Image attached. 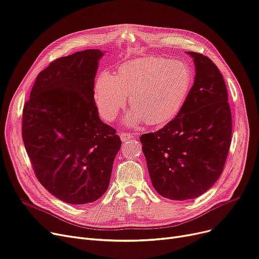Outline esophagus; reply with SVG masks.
<instances>
[{
    "mask_svg": "<svg viewBox=\"0 0 259 259\" xmlns=\"http://www.w3.org/2000/svg\"><path fill=\"white\" fill-rule=\"evenodd\" d=\"M120 139L122 142H126V141H129L131 139H133V136L131 133H128V132H122L120 133Z\"/></svg>",
    "mask_w": 259,
    "mask_h": 259,
    "instance_id": "esophagus-1",
    "label": "esophagus"
}]
</instances>
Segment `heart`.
Wrapping results in <instances>:
<instances>
[{
	"mask_svg": "<svg viewBox=\"0 0 259 259\" xmlns=\"http://www.w3.org/2000/svg\"><path fill=\"white\" fill-rule=\"evenodd\" d=\"M189 65L165 57H146L121 64L115 75L100 72L94 84V99L100 116L114 119L129 96L134 112L129 121L160 127L183 109L193 87Z\"/></svg>",
	"mask_w": 259,
	"mask_h": 259,
	"instance_id": "heart-1",
	"label": "heart"
}]
</instances>
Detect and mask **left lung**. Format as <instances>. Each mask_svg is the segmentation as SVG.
Here are the masks:
<instances>
[{
  "instance_id": "left-lung-1",
  "label": "left lung",
  "mask_w": 259,
  "mask_h": 259,
  "mask_svg": "<svg viewBox=\"0 0 259 259\" xmlns=\"http://www.w3.org/2000/svg\"><path fill=\"white\" fill-rule=\"evenodd\" d=\"M194 58L196 76L181 112L141 142L156 193L171 200L194 199L219 179L232 141V115L223 77L206 56Z\"/></svg>"
}]
</instances>
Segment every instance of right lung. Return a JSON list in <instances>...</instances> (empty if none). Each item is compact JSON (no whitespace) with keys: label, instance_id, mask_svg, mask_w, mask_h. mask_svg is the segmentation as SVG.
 Instances as JSON below:
<instances>
[{"label":"right lung","instance_id":"add662e5","mask_svg":"<svg viewBox=\"0 0 259 259\" xmlns=\"http://www.w3.org/2000/svg\"><path fill=\"white\" fill-rule=\"evenodd\" d=\"M104 53L85 50L54 60L32 85L22 138L41 185L70 204L91 203L109 186L121 142L100 120L94 79Z\"/></svg>","mask_w":259,"mask_h":259}]
</instances>
